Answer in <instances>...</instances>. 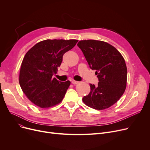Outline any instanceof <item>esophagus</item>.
I'll list each match as a JSON object with an SVG mask.
<instances>
[{
	"instance_id": "obj_1",
	"label": "esophagus",
	"mask_w": 150,
	"mask_h": 150,
	"mask_svg": "<svg viewBox=\"0 0 150 150\" xmlns=\"http://www.w3.org/2000/svg\"><path fill=\"white\" fill-rule=\"evenodd\" d=\"M72 83L73 84H77L79 83V82L76 81H75V80H72Z\"/></svg>"
}]
</instances>
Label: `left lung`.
Listing matches in <instances>:
<instances>
[{"instance_id": "1", "label": "left lung", "mask_w": 150, "mask_h": 150, "mask_svg": "<svg viewBox=\"0 0 150 150\" xmlns=\"http://www.w3.org/2000/svg\"><path fill=\"white\" fill-rule=\"evenodd\" d=\"M77 45L90 68L96 70L99 82L90 84L91 92L83 98L88 106L103 110L112 106L123 94L127 82V68L121 53L106 42L83 40Z\"/></svg>"}]
</instances>
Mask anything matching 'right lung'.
Wrapping results in <instances>:
<instances>
[{
    "instance_id": "right-lung-1",
    "label": "right lung",
    "mask_w": 150,
    "mask_h": 150,
    "mask_svg": "<svg viewBox=\"0 0 150 150\" xmlns=\"http://www.w3.org/2000/svg\"><path fill=\"white\" fill-rule=\"evenodd\" d=\"M78 41L46 39L25 54L20 69L19 84L27 97L37 106L48 108L62 101L70 81L61 82L52 76L57 73L63 55Z\"/></svg>"
}]
</instances>
